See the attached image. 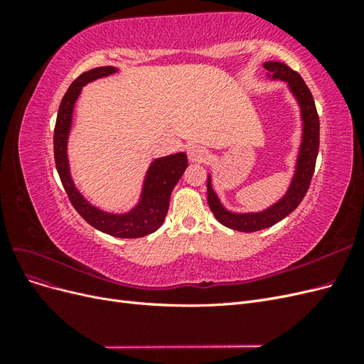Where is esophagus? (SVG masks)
I'll return each mask as SVG.
<instances>
[{"label": "esophagus", "mask_w": 364, "mask_h": 364, "mask_svg": "<svg viewBox=\"0 0 364 364\" xmlns=\"http://www.w3.org/2000/svg\"><path fill=\"white\" fill-rule=\"evenodd\" d=\"M188 158L191 162H206L209 158V151L202 146H193L188 150Z\"/></svg>", "instance_id": "34e87169"}]
</instances>
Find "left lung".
Wrapping results in <instances>:
<instances>
[{
  "mask_svg": "<svg viewBox=\"0 0 364 364\" xmlns=\"http://www.w3.org/2000/svg\"><path fill=\"white\" fill-rule=\"evenodd\" d=\"M262 67L267 70L266 75L269 80L284 82L287 85V90L293 95L297 107H299L301 141L296 151L293 174L287 190L277 202L261 209V211H230L220 200L213 185V174L208 173L206 186L209 209L218 220V223L229 229L240 230V232H257V230L270 228L281 222L282 218L291 214L299 206L308 191V186H310L318 151V117L314 98L302 80V77L293 71L289 65L279 60H267L262 63Z\"/></svg>",
  "mask_w": 364,
  "mask_h": 364,
  "instance_id": "8db88e82",
  "label": "left lung"
}]
</instances>
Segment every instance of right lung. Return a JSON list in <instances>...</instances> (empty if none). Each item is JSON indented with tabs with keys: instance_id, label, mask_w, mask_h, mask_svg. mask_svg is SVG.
Wrapping results in <instances>:
<instances>
[{
	"instance_id": "1",
	"label": "right lung",
	"mask_w": 364,
	"mask_h": 364,
	"mask_svg": "<svg viewBox=\"0 0 364 364\" xmlns=\"http://www.w3.org/2000/svg\"><path fill=\"white\" fill-rule=\"evenodd\" d=\"M118 73L115 67H98L80 74L63 95L56 127H54V161L65 191L73 206L87 223L117 238H139L158 230L168 213L171 191L182 178L188 159L183 151L153 159L146 171L136 203L123 213H109L95 206L77 188L68 159V138L73 126V112L82 87L102 77Z\"/></svg>"
}]
</instances>
